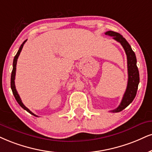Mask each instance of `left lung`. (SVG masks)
Segmentation results:
<instances>
[{
	"instance_id": "left-lung-1",
	"label": "left lung",
	"mask_w": 152,
	"mask_h": 152,
	"mask_svg": "<svg viewBox=\"0 0 152 152\" xmlns=\"http://www.w3.org/2000/svg\"><path fill=\"white\" fill-rule=\"evenodd\" d=\"M105 34L110 37H113V39H115V41H117L122 45V46L124 48L125 53H126L127 60H128V80L127 89L118 107L116 108L115 109L110 110V112H113V113H118V112L121 111L127 106H129L134 100L140 82V74L139 70L137 67L135 53L132 50L130 45L128 44L126 39L119 33L115 32L113 31H106Z\"/></svg>"
}]
</instances>
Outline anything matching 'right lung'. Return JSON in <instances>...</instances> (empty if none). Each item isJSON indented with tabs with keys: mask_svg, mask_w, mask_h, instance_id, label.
I'll use <instances>...</instances> for the list:
<instances>
[{
	"mask_svg": "<svg viewBox=\"0 0 152 152\" xmlns=\"http://www.w3.org/2000/svg\"><path fill=\"white\" fill-rule=\"evenodd\" d=\"M27 42V40H25L24 42L22 43L21 46H20V48H19L18 53H17V54L15 55V56L14 58V60H13V64H12V74H11V80H10V86H11V89H12V94L13 95H14L16 101L18 102V103L19 104H20V106H21V107L22 108H24V110H27V112H29V113L31 114V115L36 116V117H38L37 115H35L34 113H33L29 109V108H27V107H26L23 104V103H22L21 99H20V96H19L18 91H17L16 90V88H15V73H16V65H17V61H18V58L19 57V56H20V52H21V50L22 49V48H23V46L24 44H25V42Z\"/></svg>",
	"mask_w": 152,
	"mask_h": 152,
	"instance_id": "obj_1",
	"label": "right lung"
}]
</instances>
